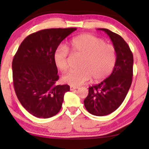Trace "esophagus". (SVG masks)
Returning a JSON list of instances; mask_svg holds the SVG:
<instances>
[{
    "mask_svg": "<svg viewBox=\"0 0 149 149\" xmlns=\"http://www.w3.org/2000/svg\"><path fill=\"white\" fill-rule=\"evenodd\" d=\"M78 89V87H70V91H74V90H75V89Z\"/></svg>",
    "mask_w": 149,
    "mask_h": 149,
    "instance_id": "34e87169",
    "label": "esophagus"
}]
</instances>
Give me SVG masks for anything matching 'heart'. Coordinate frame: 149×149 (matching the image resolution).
Returning <instances> with one entry per match:
<instances>
[{"mask_svg": "<svg viewBox=\"0 0 149 149\" xmlns=\"http://www.w3.org/2000/svg\"><path fill=\"white\" fill-rule=\"evenodd\" d=\"M68 49L70 53L81 57L79 70H72L62 76V81L72 87H79L92 78L100 81L109 76L117 60L116 51L112 45L106 44L102 39L89 34L75 37L68 45L67 49L60 46L53 55L54 64L60 71L68 68Z\"/></svg>", "mask_w": 149, "mask_h": 149, "instance_id": "obj_1", "label": "heart"}]
</instances>
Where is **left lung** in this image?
<instances>
[{
	"label": "left lung",
	"mask_w": 149,
	"mask_h": 149,
	"mask_svg": "<svg viewBox=\"0 0 149 149\" xmlns=\"http://www.w3.org/2000/svg\"><path fill=\"white\" fill-rule=\"evenodd\" d=\"M97 29L104 31L110 37L116 51L117 60L109 77L89 87L84 105L90 114L103 116L114 112L124 100L132 83L133 56L120 35L108 29Z\"/></svg>",
	"instance_id": "left-lung-1"
}]
</instances>
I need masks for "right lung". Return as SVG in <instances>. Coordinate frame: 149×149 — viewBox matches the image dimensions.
<instances>
[{
  "label": "right lung",
  "instance_id": "obj_1",
  "mask_svg": "<svg viewBox=\"0 0 149 149\" xmlns=\"http://www.w3.org/2000/svg\"><path fill=\"white\" fill-rule=\"evenodd\" d=\"M76 28H53L27 36L12 61V74L17 99L27 112L37 118H49L62 108L68 85H56L58 70L53 55L58 45Z\"/></svg>",
  "mask_w": 149,
  "mask_h": 149
}]
</instances>
